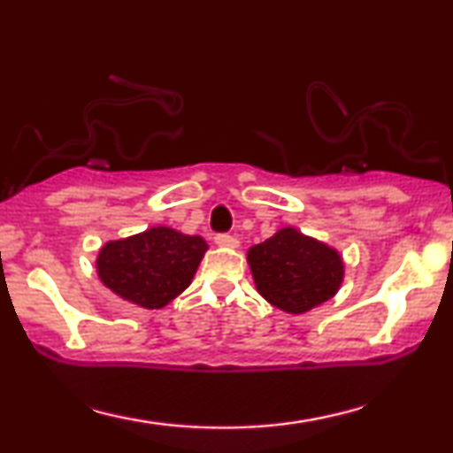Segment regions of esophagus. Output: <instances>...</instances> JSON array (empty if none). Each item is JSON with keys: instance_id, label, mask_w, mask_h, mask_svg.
Segmentation results:
<instances>
[{"instance_id": "obj_1", "label": "esophagus", "mask_w": 453, "mask_h": 453, "mask_svg": "<svg viewBox=\"0 0 453 453\" xmlns=\"http://www.w3.org/2000/svg\"><path fill=\"white\" fill-rule=\"evenodd\" d=\"M214 243L219 245V247H237L239 241H237V237H233V234L222 233V234H216Z\"/></svg>"}]
</instances>
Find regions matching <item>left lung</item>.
<instances>
[{
  "label": "left lung",
  "instance_id": "left-lung-1",
  "mask_svg": "<svg viewBox=\"0 0 453 453\" xmlns=\"http://www.w3.org/2000/svg\"><path fill=\"white\" fill-rule=\"evenodd\" d=\"M247 264L257 293L290 315L330 301L344 282L340 251L295 226H282L264 243L250 247Z\"/></svg>",
  "mask_w": 453,
  "mask_h": 453
}]
</instances>
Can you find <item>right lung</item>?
Returning a JSON list of instances; mask_svg holds the SVG:
<instances>
[{"label": "right lung", "mask_w": 453, "mask_h": 453, "mask_svg": "<svg viewBox=\"0 0 453 453\" xmlns=\"http://www.w3.org/2000/svg\"><path fill=\"white\" fill-rule=\"evenodd\" d=\"M208 243L200 234L150 226L107 241L96 256V274L111 293L144 309H163L194 280Z\"/></svg>", "instance_id": "add662e5"}]
</instances>
